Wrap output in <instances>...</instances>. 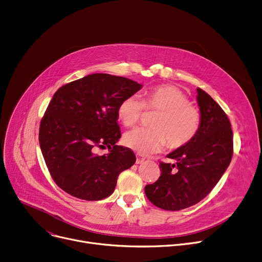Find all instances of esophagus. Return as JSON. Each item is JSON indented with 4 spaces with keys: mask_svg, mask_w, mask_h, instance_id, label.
Masks as SVG:
<instances>
[{
    "mask_svg": "<svg viewBox=\"0 0 262 262\" xmlns=\"http://www.w3.org/2000/svg\"><path fill=\"white\" fill-rule=\"evenodd\" d=\"M144 158L143 157H141V156H137V159H136V163L137 164H141V163H143L144 162Z\"/></svg>",
    "mask_w": 262,
    "mask_h": 262,
    "instance_id": "34e87169",
    "label": "esophagus"
}]
</instances>
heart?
<instances>
[{"instance_id":"1","label":"heart","mask_w":262,"mask_h":262,"mask_svg":"<svg viewBox=\"0 0 262 262\" xmlns=\"http://www.w3.org/2000/svg\"><path fill=\"white\" fill-rule=\"evenodd\" d=\"M144 107L158 112L151 129L135 128L123 137L126 147L141 155L159 151L166 143L170 149L185 146L193 140L200 126L199 111L188 103V98L173 85H159L146 91L143 101L137 96L122 100L117 110L118 119L126 127L140 121Z\"/></svg>"}]
</instances>
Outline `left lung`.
Masks as SVG:
<instances>
[{"label": "left lung", "mask_w": 262, "mask_h": 262, "mask_svg": "<svg viewBox=\"0 0 262 262\" xmlns=\"http://www.w3.org/2000/svg\"><path fill=\"white\" fill-rule=\"evenodd\" d=\"M200 126L193 140L166 157L175 164L160 162L161 176L145 186L147 199L166 211H180L205 198L218 183L233 157L230 120L219 104L197 89Z\"/></svg>", "instance_id": "1"}]
</instances>
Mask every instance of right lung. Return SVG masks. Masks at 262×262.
I'll return each mask as SVG.
<instances>
[{
	"label": "right lung",
	"instance_id": "obj_1",
	"mask_svg": "<svg viewBox=\"0 0 262 262\" xmlns=\"http://www.w3.org/2000/svg\"><path fill=\"white\" fill-rule=\"evenodd\" d=\"M142 85L123 77L93 74L56 92L41 120L39 142L50 175L67 194L95 201L111 196L121 171L136 162L134 151L117 145L120 102ZM107 146L108 154L96 155Z\"/></svg>",
	"mask_w": 262,
	"mask_h": 262
}]
</instances>
